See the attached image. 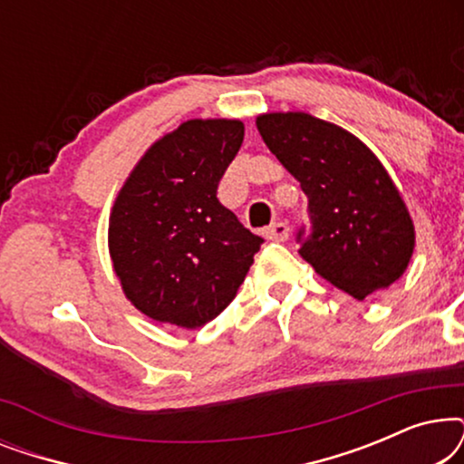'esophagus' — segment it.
<instances>
[{"instance_id":"obj_1","label":"esophagus","mask_w":464,"mask_h":464,"mask_svg":"<svg viewBox=\"0 0 464 464\" xmlns=\"http://www.w3.org/2000/svg\"><path fill=\"white\" fill-rule=\"evenodd\" d=\"M264 234L268 240H275V243H285V240L289 238V226L283 224V221H276V224L266 227Z\"/></svg>"}]
</instances>
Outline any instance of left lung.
Instances as JSON below:
<instances>
[{
  "instance_id": "left-lung-1",
  "label": "left lung",
  "mask_w": 464,
  "mask_h": 464,
  "mask_svg": "<svg viewBox=\"0 0 464 464\" xmlns=\"http://www.w3.org/2000/svg\"><path fill=\"white\" fill-rule=\"evenodd\" d=\"M259 135L308 196L300 256L354 300L391 287L414 253V224L382 162L338 124L304 111L262 113Z\"/></svg>"
}]
</instances>
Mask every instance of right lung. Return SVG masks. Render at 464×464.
<instances>
[{
	"label": "right lung",
	"mask_w": 464,
	"mask_h": 464,
	"mask_svg": "<svg viewBox=\"0 0 464 464\" xmlns=\"http://www.w3.org/2000/svg\"><path fill=\"white\" fill-rule=\"evenodd\" d=\"M240 120H188L145 151L113 202L110 256L132 306L183 329L234 300L264 238L218 200Z\"/></svg>",
	"instance_id": "right-lung-1"
}]
</instances>
